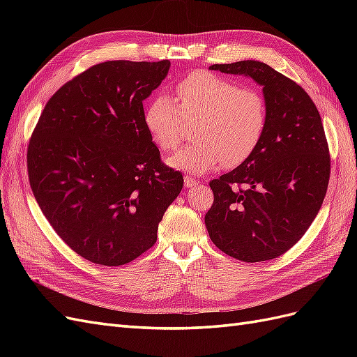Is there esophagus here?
<instances>
[{"instance_id": "esophagus-1", "label": "esophagus", "mask_w": 357, "mask_h": 357, "mask_svg": "<svg viewBox=\"0 0 357 357\" xmlns=\"http://www.w3.org/2000/svg\"><path fill=\"white\" fill-rule=\"evenodd\" d=\"M198 185V180L192 176H185V186L186 188H195Z\"/></svg>"}]
</instances>
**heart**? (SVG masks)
Here are the masks:
<instances>
[{
    "label": "heart",
    "instance_id": "b5f03b06",
    "mask_svg": "<svg viewBox=\"0 0 357 357\" xmlns=\"http://www.w3.org/2000/svg\"><path fill=\"white\" fill-rule=\"evenodd\" d=\"M183 121L195 122L192 135L198 142L180 149L168 165L205 174L219 164L240 165L255 153L266 129L268 107L261 92L199 70L176 84L172 100L156 95L146 107V129L162 152L181 143Z\"/></svg>",
    "mask_w": 357,
    "mask_h": 357
}]
</instances>
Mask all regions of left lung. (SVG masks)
<instances>
[{
	"mask_svg": "<svg viewBox=\"0 0 357 357\" xmlns=\"http://www.w3.org/2000/svg\"><path fill=\"white\" fill-rule=\"evenodd\" d=\"M264 86L268 123L255 153L210 181L205 214L211 241L243 262L286 253L307 232L326 197L331 155L316 104L298 83L264 62L214 63Z\"/></svg>",
	"mask_w": 357,
	"mask_h": 357,
	"instance_id": "left-lung-1",
	"label": "left lung"
}]
</instances>
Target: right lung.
I'll return each mask as SVG.
<instances>
[{"instance_id": "right-lung-1", "label": "right lung", "mask_w": 357, "mask_h": 357, "mask_svg": "<svg viewBox=\"0 0 357 357\" xmlns=\"http://www.w3.org/2000/svg\"><path fill=\"white\" fill-rule=\"evenodd\" d=\"M169 61H107L83 71L47 101L26 153L32 193L70 248L119 266L156 243L183 176L160 160L143 101Z\"/></svg>"}]
</instances>
